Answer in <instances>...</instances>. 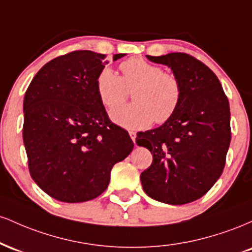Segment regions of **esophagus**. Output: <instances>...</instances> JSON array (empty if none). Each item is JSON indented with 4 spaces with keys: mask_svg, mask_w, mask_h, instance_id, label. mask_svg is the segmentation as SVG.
<instances>
[{
    "mask_svg": "<svg viewBox=\"0 0 252 252\" xmlns=\"http://www.w3.org/2000/svg\"><path fill=\"white\" fill-rule=\"evenodd\" d=\"M129 135H130V137H131V140L134 141V143H135V141H136V132L135 131H129Z\"/></svg>",
    "mask_w": 252,
    "mask_h": 252,
    "instance_id": "34e87169",
    "label": "esophagus"
}]
</instances>
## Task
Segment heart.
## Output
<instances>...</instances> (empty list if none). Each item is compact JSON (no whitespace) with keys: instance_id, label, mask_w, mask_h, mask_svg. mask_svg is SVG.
<instances>
[{"instance_id":"obj_1","label":"heart","mask_w":252,"mask_h":252,"mask_svg":"<svg viewBox=\"0 0 252 252\" xmlns=\"http://www.w3.org/2000/svg\"><path fill=\"white\" fill-rule=\"evenodd\" d=\"M122 76L104 67L96 78V90L106 109L114 110L133 91L131 106L115 110L112 120L129 129H142L152 124H163L173 117L181 103L182 86L175 74L143 59L130 58L120 65Z\"/></svg>"}]
</instances>
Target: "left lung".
<instances>
[{
    "mask_svg": "<svg viewBox=\"0 0 252 252\" xmlns=\"http://www.w3.org/2000/svg\"><path fill=\"white\" fill-rule=\"evenodd\" d=\"M147 58L172 68L182 98L169 121L136 138L153 154L141 182L154 200L189 204L206 194L224 170L231 141L228 99L213 71L196 58L181 52Z\"/></svg>",
    "mask_w": 252,
    "mask_h": 252,
    "instance_id": "left-lung-1",
    "label": "left lung"
}]
</instances>
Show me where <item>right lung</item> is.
I'll return each mask as SVG.
<instances>
[{
  "label": "right lung",
  "instance_id": "add662e5",
  "mask_svg": "<svg viewBox=\"0 0 252 252\" xmlns=\"http://www.w3.org/2000/svg\"><path fill=\"white\" fill-rule=\"evenodd\" d=\"M108 63L105 54L70 52L42 66L26 91L30 174L59 201L83 202L102 194L114 164L134 148L128 131L110 121L98 97L96 78Z\"/></svg>",
  "mask_w": 252,
  "mask_h": 252
}]
</instances>
